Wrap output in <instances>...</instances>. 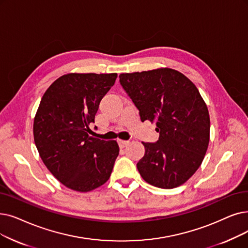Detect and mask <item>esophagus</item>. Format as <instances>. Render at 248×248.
I'll return each instance as SVG.
<instances>
[{
    "instance_id": "34e87169",
    "label": "esophagus",
    "mask_w": 248,
    "mask_h": 248,
    "mask_svg": "<svg viewBox=\"0 0 248 248\" xmlns=\"http://www.w3.org/2000/svg\"><path fill=\"white\" fill-rule=\"evenodd\" d=\"M128 144H130V142H128V141H124V140H118V145H120L121 148L126 147Z\"/></svg>"
}]
</instances>
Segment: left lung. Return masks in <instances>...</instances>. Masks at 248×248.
I'll return each instance as SVG.
<instances>
[{"mask_svg": "<svg viewBox=\"0 0 248 248\" xmlns=\"http://www.w3.org/2000/svg\"><path fill=\"white\" fill-rule=\"evenodd\" d=\"M141 121L155 123L157 143H144L137 168L149 185L174 188L201 166L210 141V115L196 85L180 72L159 68L120 75Z\"/></svg>", "mask_w": 248, "mask_h": 248, "instance_id": "left-lung-1", "label": "left lung"}]
</instances>
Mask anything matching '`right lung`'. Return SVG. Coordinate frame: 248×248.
Masks as SVG:
<instances>
[{
  "label": "right lung",
  "mask_w": 248,
  "mask_h": 248,
  "mask_svg": "<svg viewBox=\"0 0 248 248\" xmlns=\"http://www.w3.org/2000/svg\"><path fill=\"white\" fill-rule=\"evenodd\" d=\"M116 78V73H70L42 96L33 123L34 143L42 162L68 188L87 192L110 177L120 147L116 141L89 136V125Z\"/></svg>",
  "instance_id": "right-lung-1"
}]
</instances>
